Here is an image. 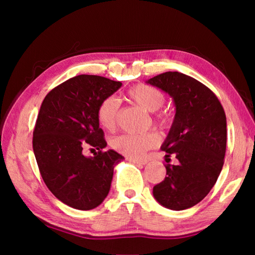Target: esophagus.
Wrapping results in <instances>:
<instances>
[{
	"mask_svg": "<svg viewBox=\"0 0 255 255\" xmlns=\"http://www.w3.org/2000/svg\"><path fill=\"white\" fill-rule=\"evenodd\" d=\"M129 162H131L133 164H139V165H145L147 164V159H136V158H128Z\"/></svg>",
	"mask_w": 255,
	"mask_h": 255,
	"instance_id": "1",
	"label": "esophagus"
}]
</instances>
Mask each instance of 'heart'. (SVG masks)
Returning <instances> with one entry per match:
<instances>
[{
	"instance_id": "1",
	"label": "heart",
	"mask_w": 255,
	"mask_h": 255,
	"mask_svg": "<svg viewBox=\"0 0 255 255\" xmlns=\"http://www.w3.org/2000/svg\"><path fill=\"white\" fill-rule=\"evenodd\" d=\"M127 98L141 109L153 112L154 122L161 128H167L171 125L172 116L170 112L159 110L164 102V96L156 88L147 84H137L128 90ZM97 117L106 130H114L118 117L117 101L111 97L103 99L98 107ZM158 143L159 137L153 131L123 133L111 140V147L129 158H140L148 149L157 146Z\"/></svg>"
}]
</instances>
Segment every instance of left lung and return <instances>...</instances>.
<instances>
[{"label":"left lung","instance_id":"left-lung-1","mask_svg":"<svg viewBox=\"0 0 255 255\" xmlns=\"http://www.w3.org/2000/svg\"><path fill=\"white\" fill-rule=\"evenodd\" d=\"M147 83L169 93L175 106L161 148L178 163L166 164L165 179L153 188V196L165 208L188 209L208 195L221 174L227 140L225 111L210 89L182 73H162Z\"/></svg>","mask_w":255,"mask_h":255}]
</instances>
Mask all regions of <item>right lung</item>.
<instances>
[{"instance_id":"1","label":"right lung","mask_w":255,"mask_h":255,"mask_svg":"<svg viewBox=\"0 0 255 255\" xmlns=\"http://www.w3.org/2000/svg\"><path fill=\"white\" fill-rule=\"evenodd\" d=\"M98 75H77L56 86L41 103L33 129L32 147L41 178L51 193L64 204L90 210L106 199L114 167L123 155L109 149L97 110L103 99L122 86ZM86 144L98 153L86 158Z\"/></svg>"}]
</instances>
